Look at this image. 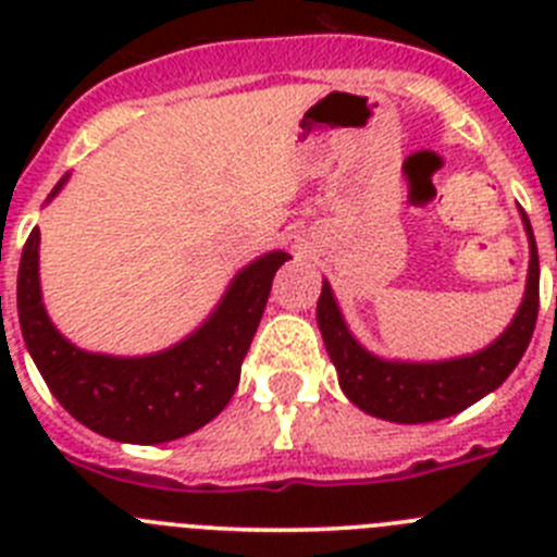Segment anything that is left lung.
<instances>
[{"label": "left lung", "mask_w": 557, "mask_h": 557, "mask_svg": "<svg viewBox=\"0 0 557 557\" xmlns=\"http://www.w3.org/2000/svg\"><path fill=\"white\" fill-rule=\"evenodd\" d=\"M530 239V273L524 301L510 326L482 351L444 362H398L373 357L348 332L332 287L323 282L318 298V326L337 368L339 387L368 416L396 424H426L466 410L505 382L528 351L539 318V250L533 225L521 211Z\"/></svg>", "instance_id": "1"}]
</instances>
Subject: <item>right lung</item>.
Segmentation results:
<instances>
[{
  "label": "right lung",
  "mask_w": 557,
  "mask_h": 557,
  "mask_svg": "<svg viewBox=\"0 0 557 557\" xmlns=\"http://www.w3.org/2000/svg\"><path fill=\"white\" fill-rule=\"evenodd\" d=\"M69 175L52 189L55 198ZM38 228L18 264V323L27 351L63 410L122 444H166L209 424L234 396L275 270L289 259L270 250L243 268L209 321L178 346L150 357H108L72 346L49 321L38 282Z\"/></svg>",
  "instance_id": "right-lung-1"
}]
</instances>
